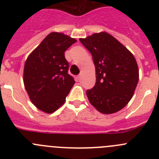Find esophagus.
<instances>
[{"label": "esophagus", "mask_w": 159, "mask_h": 159, "mask_svg": "<svg viewBox=\"0 0 159 159\" xmlns=\"http://www.w3.org/2000/svg\"><path fill=\"white\" fill-rule=\"evenodd\" d=\"M78 81H81V79H82V75H79L78 76Z\"/></svg>", "instance_id": "esophagus-1"}]
</instances>
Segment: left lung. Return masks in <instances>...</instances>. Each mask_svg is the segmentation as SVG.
I'll return each instance as SVG.
<instances>
[{"instance_id": "1", "label": "left lung", "mask_w": 159, "mask_h": 159, "mask_svg": "<svg viewBox=\"0 0 159 159\" xmlns=\"http://www.w3.org/2000/svg\"><path fill=\"white\" fill-rule=\"evenodd\" d=\"M80 41L90 51L95 66V85L86 91L89 102L103 114L122 109L132 98L139 82V68L134 55L106 32L93 34L80 38Z\"/></svg>"}]
</instances>
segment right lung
<instances>
[{
    "mask_svg": "<svg viewBox=\"0 0 159 159\" xmlns=\"http://www.w3.org/2000/svg\"><path fill=\"white\" fill-rule=\"evenodd\" d=\"M58 32L49 34L27 58L24 68V84L32 103L51 114L58 109L75 83L68 73L65 51L76 42Z\"/></svg>",
    "mask_w": 159,
    "mask_h": 159,
    "instance_id": "add662e5",
    "label": "right lung"
}]
</instances>
